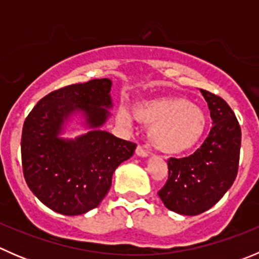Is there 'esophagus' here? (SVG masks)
I'll return each instance as SVG.
<instances>
[{
    "label": "esophagus",
    "instance_id": "esophagus-1",
    "mask_svg": "<svg viewBox=\"0 0 259 259\" xmlns=\"http://www.w3.org/2000/svg\"><path fill=\"white\" fill-rule=\"evenodd\" d=\"M135 154H137L138 156H140V158H148L149 156V153L144 149L142 148V146H138L137 150H135Z\"/></svg>",
    "mask_w": 259,
    "mask_h": 259
}]
</instances>
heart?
I'll return each mask as SVG.
<instances>
[{
	"instance_id": "obj_1",
	"label": "heart",
	"mask_w": 259,
	"mask_h": 259,
	"mask_svg": "<svg viewBox=\"0 0 259 259\" xmlns=\"http://www.w3.org/2000/svg\"><path fill=\"white\" fill-rule=\"evenodd\" d=\"M137 121L149 126L148 138L156 150L178 155L192 150L203 138L207 126L204 111L183 96H154L137 101L133 106ZM117 120L127 126L132 115L125 108Z\"/></svg>"
}]
</instances>
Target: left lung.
I'll list each match as a JSON object with an SVG mask.
<instances>
[{
  "instance_id": "obj_1",
  "label": "left lung",
  "mask_w": 259,
  "mask_h": 259,
  "mask_svg": "<svg viewBox=\"0 0 259 259\" xmlns=\"http://www.w3.org/2000/svg\"><path fill=\"white\" fill-rule=\"evenodd\" d=\"M213 120L202 146L187 158L168 160L169 177L158 195L169 210L197 215L219 202L238 171L242 133L236 115L219 96L200 89Z\"/></svg>"
}]
</instances>
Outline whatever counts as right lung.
<instances>
[{"mask_svg": "<svg viewBox=\"0 0 259 259\" xmlns=\"http://www.w3.org/2000/svg\"><path fill=\"white\" fill-rule=\"evenodd\" d=\"M110 79H95L52 91L26 117L21 138L23 177L42 204L80 215L101 203L115 169L137 144L105 132L113 109ZM85 134L64 138L66 132Z\"/></svg>", "mask_w": 259, "mask_h": 259, "instance_id": "1", "label": "right lung"}]
</instances>
